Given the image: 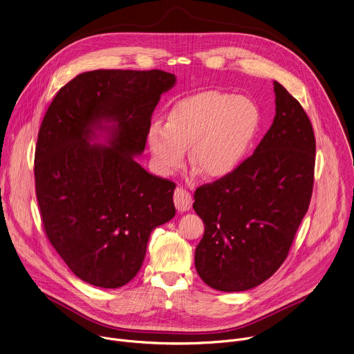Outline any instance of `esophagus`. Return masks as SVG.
Here are the masks:
<instances>
[{
    "label": "esophagus",
    "mask_w": 354,
    "mask_h": 354,
    "mask_svg": "<svg viewBox=\"0 0 354 354\" xmlns=\"http://www.w3.org/2000/svg\"><path fill=\"white\" fill-rule=\"evenodd\" d=\"M174 201H175V206L179 212H186L192 207L193 198H192V194L186 189L176 187L175 194H174Z\"/></svg>",
    "instance_id": "esophagus-1"
}]
</instances>
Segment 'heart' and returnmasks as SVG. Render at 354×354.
<instances>
[{
	"mask_svg": "<svg viewBox=\"0 0 354 354\" xmlns=\"http://www.w3.org/2000/svg\"><path fill=\"white\" fill-rule=\"evenodd\" d=\"M262 129L255 100L231 92L206 91L180 99L167 124L149 126L147 144L158 171L172 175L186 161L210 179L235 174L252 153Z\"/></svg>",
	"mask_w": 354,
	"mask_h": 354,
	"instance_id": "obj_1",
	"label": "heart"
}]
</instances>
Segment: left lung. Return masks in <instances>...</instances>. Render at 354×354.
Wrapping results in <instances>:
<instances>
[{
	"instance_id": "1",
	"label": "left lung",
	"mask_w": 354,
	"mask_h": 354,
	"mask_svg": "<svg viewBox=\"0 0 354 354\" xmlns=\"http://www.w3.org/2000/svg\"><path fill=\"white\" fill-rule=\"evenodd\" d=\"M276 116L232 175L196 189L205 223L194 252L198 276L218 291L254 288L286 261L313 194L315 136L298 100L273 82Z\"/></svg>"
}]
</instances>
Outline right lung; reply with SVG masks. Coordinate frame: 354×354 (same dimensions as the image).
Wrapping results in <instances>:
<instances>
[{
	"label": "right lung",
	"mask_w": 354,
	"mask_h": 354,
	"mask_svg": "<svg viewBox=\"0 0 354 354\" xmlns=\"http://www.w3.org/2000/svg\"><path fill=\"white\" fill-rule=\"evenodd\" d=\"M175 82L161 70L82 73L57 92L43 118L35 151L43 227L85 283L127 284L151 232L175 216V183L134 160L161 95ZM100 136L104 143L90 142Z\"/></svg>",
	"instance_id": "obj_1"
}]
</instances>
